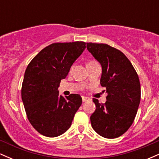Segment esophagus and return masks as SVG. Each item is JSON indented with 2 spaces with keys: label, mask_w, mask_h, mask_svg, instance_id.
Instances as JSON below:
<instances>
[{
  "label": "esophagus",
  "mask_w": 159,
  "mask_h": 159,
  "mask_svg": "<svg viewBox=\"0 0 159 159\" xmlns=\"http://www.w3.org/2000/svg\"><path fill=\"white\" fill-rule=\"evenodd\" d=\"M88 100H90V98L88 97H85V96H82V101H83V102H85L88 101Z\"/></svg>",
  "instance_id": "34e87169"
}]
</instances>
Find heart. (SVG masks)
<instances>
[{
    "mask_svg": "<svg viewBox=\"0 0 159 159\" xmlns=\"http://www.w3.org/2000/svg\"><path fill=\"white\" fill-rule=\"evenodd\" d=\"M92 62H95V61H90V63H92Z\"/></svg>",
    "mask_w": 159,
    "mask_h": 159,
    "instance_id": "b5f03b06",
    "label": "heart"
}]
</instances>
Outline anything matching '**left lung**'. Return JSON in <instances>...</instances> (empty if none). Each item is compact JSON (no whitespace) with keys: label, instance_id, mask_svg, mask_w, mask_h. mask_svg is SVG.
I'll list each match as a JSON object with an SVG mask.
<instances>
[{"label":"left lung","instance_id":"1","mask_svg":"<svg viewBox=\"0 0 159 159\" xmlns=\"http://www.w3.org/2000/svg\"><path fill=\"white\" fill-rule=\"evenodd\" d=\"M87 48L102 67L100 79L106 102L93 98L96 109L91 115L95 132L105 138L123 134L134 122L140 102V84L129 60L118 49L103 43H87Z\"/></svg>","mask_w":159,"mask_h":159}]
</instances>
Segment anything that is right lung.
<instances>
[{
	"label": "right lung",
	"mask_w": 159,
	"mask_h": 159,
	"mask_svg": "<svg viewBox=\"0 0 159 159\" xmlns=\"http://www.w3.org/2000/svg\"><path fill=\"white\" fill-rule=\"evenodd\" d=\"M86 48L84 42L56 43L33 58L25 72L21 98L27 119L43 135H61L71 126L81 106L78 94L63 97L57 90L76 59Z\"/></svg>",
	"instance_id": "obj_1"
}]
</instances>
